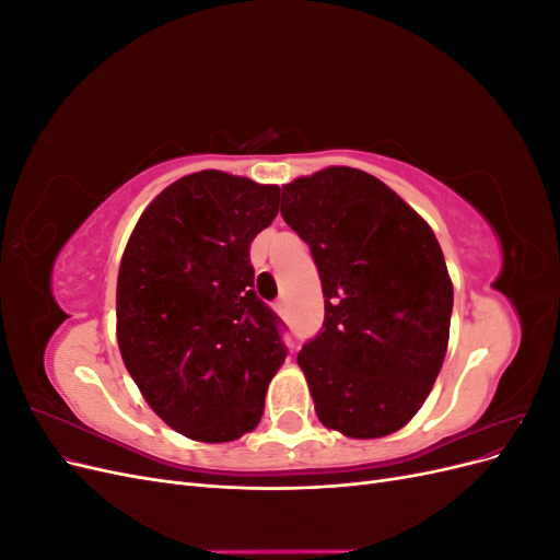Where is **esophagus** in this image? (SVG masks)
Here are the masks:
<instances>
[{
	"label": "esophagus",
	"instance_id": "esophagus-1",
	"mask_svg": "<svg viewBox=\"0 0 560 560\" xmlns=\"http://www.w3.org/2000/svg\"><path fill=\"white\" fill-rule=\"evenodd\" d=\"M276 311H278L280 315H284V313H287V303H284V299H280V301L276 303Z\"/></svg>",
	"mask_w": 560,
	"mask_h": 560
}]
</instances>
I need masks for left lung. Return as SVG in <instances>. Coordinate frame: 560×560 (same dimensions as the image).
Returning a JSON list of instances; mask_svg holds the SVG:
<instances>
[{
    "instance_id": "8db88e82",
    "label": "left lung",
    "mask_w": 560,
    "mask_h": 560,
    "mask_svg": "<svg viewBox=\"0 0 560 560\" xmlns=\"http://www.w3.org/2000/svg\"><path fill=\"white\" fill-rule=\"evenodd\" d=\"M280 214L308 243L325 294V325L296 354L317 418L354 439L397 432L448 346L453 284L432 229L354 167L284 184Z\"/></svg>"
}]
</instances>
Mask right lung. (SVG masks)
<instances>
[{
    "instance_id": "obj_1",
    "label": "right lung",
    "mask_w": 560,
    "mask_h": 560,
    "mask_svg": "<svg viewBox=\"0 0 560 560\" xmlns=\"http://www.w3.org/2000/svg\"><path fill=\"white\" fill-rule=\"evenodd\" d=\"M280 186L219 171L186 175L142 212L116 282V338L147 404L196 442L259 425L287 358L280 317L257 296L249 243Z\"/></svg>"
}]
</instances>
